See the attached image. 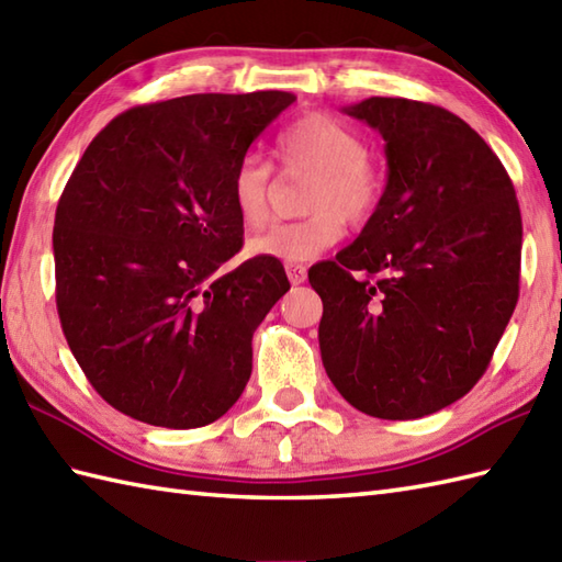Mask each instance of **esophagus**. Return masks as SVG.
<instances>
[{
  "mask_svg": "<svg viewBox=\"0 0 562 562\" xmlns=\"http://www.w3.org/2000/svg\"><path fill=\"white\" fill-rule=\"evenodd\" d=\"M288 278L292 284H302L306 280V268L300 262H288Z\"/></svg>",
  "mask_w": 562,
  "mask_h": 562,
  "instance_id": "1",
  "label": "esophagus"
}]
</instances>
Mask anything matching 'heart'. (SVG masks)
Instances as JSON below:
<instances>
[{"mask_svg": "<svg viewBox=\"0 0 562 562\" xmlns=\"http://www.w3.org/2000/svg\"><path fill=\"white\" fill-rule=\"evenodd\" d=\"M274 157L288 173H312L304 220L282 222L250 238L258 258L284 262L312 260L336 246L345 222L360 226L374 217L384 195V178L369 159L364 137L336 117L312 113L288 125L274 139ZM272 171L256 154L238 161L232 176V200L238 220L258 229L270 214Z\"/></svg>", "mask_w": 562, "mask_h": 562, "instance_id": "obj_1", "label": "heart"}]
</instances>
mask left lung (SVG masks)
Instances as JSON below:
<instances>
[{
  "label": "left lung",
  "instance_id": "left-lung-1",
  "mask_svg": "<svg viewBox=\"0 0 562 562\" xmlns=\"http://www.w3.org/2000/svg\"><path fill=\"white\" fill-rule=\"evenodd\" d=\"M345 113L379 130L389 181L336 260L308 270L321 360L340 396L415 420L485 374L519 300L521 212L503 161L459 115L372 97Z\"/></svg>",
  "mask_w": 562,
  "mask_h": 562
}]
</instances>
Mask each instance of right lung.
<instances>
[{
    "mask_svg": "<svg viewBox=\"0 0 562 562\" xmlns=\"http://www.w3.org/2000/svg\"><path fill=\"white\" fill-rule=\"evenodd\" d=\"M296 101L288 91L193 93L135 105L91 139L59 195L55 300L99 396L139 423L222 417L254 367V330L290 290L280 260L248 258L232 176Z\"/></svg>",
    "mask_w": 562,
    "mask_h": 562,
    "instance_id": "add662e5",
    "label": "right lung"
}]
</instances>
